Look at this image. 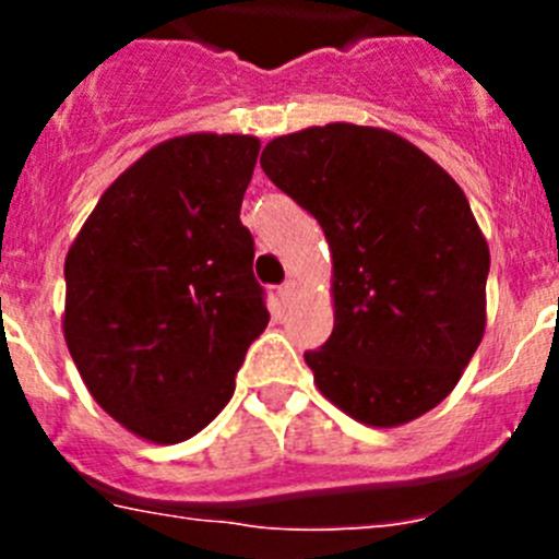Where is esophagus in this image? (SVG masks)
<instances>
[{
    "label": "esophagus",
    "instance_id": "1",
    "mask_svg": "<svg viewBox=\"0 0 559 559\" xmlns=\"http://www.w3.org/2000/svg\"><path fill=\"white\" fill-rule=\"evenodd\" d=\"M296 290H299V283H296V280H285L283 288H280V296H283V299H290V296H296Z\"/></svg>",
    "mask_w": 559,
    "mask_h": 559
}]
</instances>
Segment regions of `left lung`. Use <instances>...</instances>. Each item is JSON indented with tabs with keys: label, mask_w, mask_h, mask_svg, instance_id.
<instances>
[{
	"label": "left lung",
	"mask_w": 559,
	"mask_h": 559,
	"mask_svg": "<svg viewBox=\"0 0 559 559\" xmlns=\"http://www.w3.org/2000/svg\"><path fill=\"white\" fill-rule=\"evenodd\" d=\"M260 165L333 257V333L305 353L319 392L369 428L439 406L487 328L490 249L462 187L400 133L355 122L276 136Z\"/></svg>",
	"instance_id": "obj_1"
}]
</instances>
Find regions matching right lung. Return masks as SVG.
Wrapping results in <instances>:
<instances>
[{
	"label": "right lung",
	"mask_w": 559,
	"mask_h": 559,
	"mask_svg": "<svg viewBox=\"0 0 559 559\" xmlns=\"http://www.w3.org/2000/svg\"><path fill=\"white\" fill-rule=\"evenodd\" d=\"M249 133H185L122 170L63 263V338L97 406L153 445L218 417L269 324L240 204Z\"/></svg>",
	"instance_id": "1"
}]
</instances>
